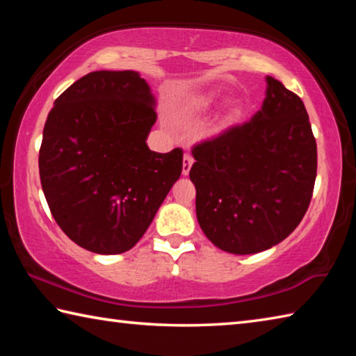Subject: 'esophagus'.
<instances>
[{
  "mask_svg": "<svg viewBox=\"0 0 356 356\" xmlns=\"http://www.w3.org/2000/svg\"><path fill=\"white\" fill-rule=\"evenodd\" d=\"M193 156L190 155V154H185L184 155V166H182V174L184 176H188V172H190V170H191V166H193Z\"/></svg>",
  "mask_w": 356,
  "mask_h": 356,
  "instance_id": "obj_1",
  "label": "esophagus"
}]
</instances>
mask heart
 <instances>
[{"label": "heart", "instance_id": "obj_1", "mask_svg": "<svg viewBox=\"0 0 356 356\" xmlns=\"http://www.w3.org/2000/svg\"><path fill=\"white\" fill-rule=\"evenodd\" d=\"M220 95L216 92H200V94H193L188 95V97L182 99L177 102V105L174 106V114L180 118H188V116H195V114H201L204 111H207L212 108L216 102H218ZM243 113V106L240 102H229L225 114H222L221 124L218 130H225L227 127H231L232 124H236L240 119Z\"/></svg>", "mask_w": 356, "mask_h": 356}]
</instances>
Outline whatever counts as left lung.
<instances>
[{
	"label": "left lung",
	"mask_w": 356,
	"mask_h": 356,
	"mask_svg": "<svg viewBox=\"0 0 356 356\" xmlns=\"http://www.w3.org/2000/svg\"><path fill=\"white\" fill-rule=\"evenodd\" d=\"M250 122L193 147L190 179L206 237L232 254L282 242L303 220L317 174V146L297 94L267 76Z\"/></svg>",
	"instance_id": "8db88e82"
}]
</instances>
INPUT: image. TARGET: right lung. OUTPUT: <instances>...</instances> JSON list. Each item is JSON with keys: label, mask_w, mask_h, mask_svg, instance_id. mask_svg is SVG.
I'll return each mask as SVG.
<instances>
[{"label": "right lung", "mask_w": 356, "mask_h": 356, "mask_svg": "<svg viewBox=\"0 0 356 356\" xmlns=\"http://www.w3.org/2000/svg\"><path fill=\"white\" fill-rule=\"evenodd\" d=\"M155 97L135 70L81 76L48 113L39 174L65 236L97 254L138 243L182 172V149L147 147Z\"/></svg>", "instance_id": "1"}]
</instances>
